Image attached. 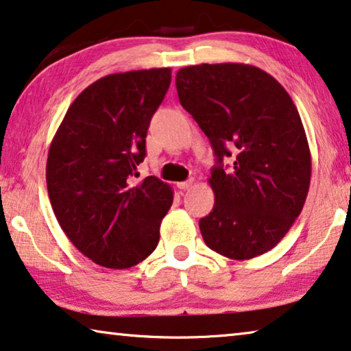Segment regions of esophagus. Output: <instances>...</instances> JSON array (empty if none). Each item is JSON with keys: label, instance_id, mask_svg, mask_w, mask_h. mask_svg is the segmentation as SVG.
Masks as SVG:
<instances>
[{"label": "esophagus", "instance_id": "esophagus-1", "mask_svg": "<svg viewBox=\"0 0 351 351\" xmlns=\"http://www.w3.org/2000/svg\"><path fill=\"white\" fill-rule=\"evenodd\" d=\"M192 184H193V181L192 180H189V181H182V182H178V189L180 191H187V189H191L192 187Z\"/></svg>", "mask_w": 351, "mask_h": 351}]
</instances>
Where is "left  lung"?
<instances>
[{"mask_svg":"<svg viewBox=\"0 0 351 351\" xmlns=\"http://www.w3.org/2000/svg\"><path fill=\"white\" fill-rule=\"evenodd\" d=\"M176 90L216 154V202L198 222L205 244L232 260L268 252L301 214L311 184L309 143L291 97L268 72L238 62L182 67ZM223 157L234 160L230 171Z\"/></svg>","mask_w":351,"mask_h":351,"instance_id":"left-lung-1","label":"left lung"}]
</instances>
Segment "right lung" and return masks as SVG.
<instances>
[{"instance_id":"1","label":"right lung","mask_w":351,"mask_h":351,"mask_svg":"<svg viewBox=\"0 0 351 351\" xmlns=\"http://www.w3.org/2000/svg\"><path fill=\"white\" fill-rule=\"evenodd\" d=\"M170 82V67L99 78L78 94L51 140L45 175L55 216L71 243L106 268H130L153 254L173 203L159 178L132 182Z\"/></svg>"}]
</instances>
